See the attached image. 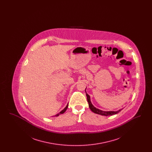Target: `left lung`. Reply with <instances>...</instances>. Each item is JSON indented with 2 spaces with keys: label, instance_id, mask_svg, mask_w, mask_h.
I'll return each mask as SVG.
<instances>
[{
  "label": "left lung",
  "instance_id": "8db88e82",
  "mask_svg": "<svg viewBox=\"0 0 152 152\" xmlns=\"http://www.w3.org/2000/svg\"><path fill=\"white\" fill-rule=\"evenodd\" d=\"M86 95H87V101L88 102V104H89V107L90 109L94 113L100 115L102 116H112V115L117 114L118 113H119L123 109H120L117 111H103V110H101L100 109H99L96 108L94 107V106L92 105V104L91 103L89 95L87 93H86Z\"/></svg>",
  "mask_w": 152,
  "mask_h": 152
}]
</instances>
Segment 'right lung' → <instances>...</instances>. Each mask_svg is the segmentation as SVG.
<instances>
[{"label": "right lung", "mask_w": 152, "mask_h": 152, "mask_svg": "<svg viewBox=\"0 0 152 152\" xmlns=\"http://www.w3.org/2000/svg\"><path fill=\"white\" fill-rule=\"evenodd\" d=\"M68 104H67V105L66 106V107H65V108L63 110H62L59 113H58V115H56L55 116H59V115H61V114H63V113H64V112H65V111H66V109L68 108Z\"/></svg>", "instance_id": "obj_1"}]
</instances>
